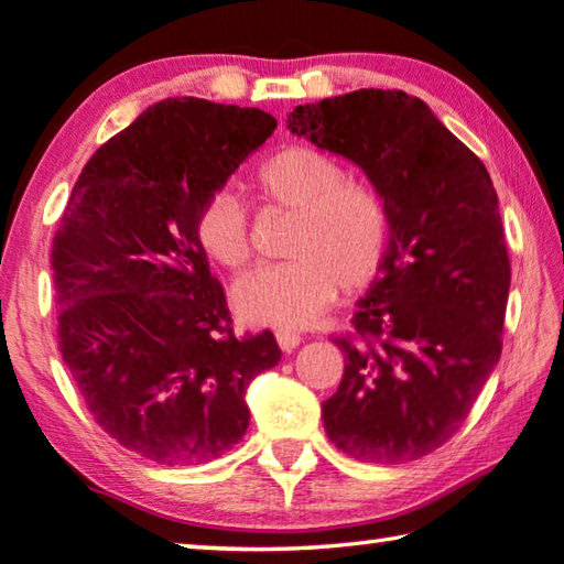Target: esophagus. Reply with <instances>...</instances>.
<instances>
[{"label":"esophagus","mask_w":564,"mask_h":564,"mask_svg":"<svg viewBox=\"0 0 564 564\" xmlns=\"http://www.w3.org/2000/svg\"><path fill=\"white\" fill-rule=\"evenodd\" d=\"M275 341H279L283 351H293V348L301 344V336L296 330H279V334H275Z\"/></svg>","instance_id":"esophagus-1"}]
</instances>
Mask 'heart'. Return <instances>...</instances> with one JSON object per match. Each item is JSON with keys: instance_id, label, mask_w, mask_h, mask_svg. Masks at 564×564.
I'll return each instance as SVG.
<instances>
[{"instance_id": "heart-1", "label": "heart", "mask_w": 564, "mask_h": 564, "mask_svg": "<svg viewBox=\"0 0 564 564\" xmlns=\"http://www.w3.org/2000/svg\"><path fill=\"white\" fill-rule=\"evenodd\" d=\"M250 187L268 208L296 213L289 263L258 268L234 289L240 314L261 326L299 328L336 301L338 289L359 291L377 275L387 248V210L379 195L344 181L334 160L289 145L263 158ZM195 238L213 261L240 271L250 261L248 213L234 193L216 191L195 216Z\"/></svg>"}]
</instances>
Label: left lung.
<instances>
[{"instance_id":"8db88e82","label":"left lung","mask_w":564,"mask_h":564,"mask_svg":"<svg viewBox=\"0 0 564 564\" xmlns=\"http://www.w3.org/2000/svg\"><path fill=\"white\" fill-rule=\"evenodd\" d=\"M289 130L359 165L389 223L379 279L334 338L346 369L321 406L356 459L404 464L449 442L502 354L509 256L481 160L429 105L356 89L289 115Z\"/></svg>"}]
</instances>
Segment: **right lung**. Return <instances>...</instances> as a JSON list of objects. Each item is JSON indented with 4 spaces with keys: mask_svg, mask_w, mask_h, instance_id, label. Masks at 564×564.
<instances>
[{
    "mask_svg": "<svg viewBox=\"0 0 564 564\" xmlns=\"http://www.w3.org/2000/svg\"><path fill=\"white\" fill-rule=\"evenodd\" d=\"M275 120L167 97L89 158L52 240L57 341L95 422L124 449L198 467L243 440L248 383L281 361L238 338L195 216Z\"/></svg>",
    "mask_w": 564,
    "mask_h": 564,
    "instance_id": "1",
    "label": "right lung"
}]
</instances>
